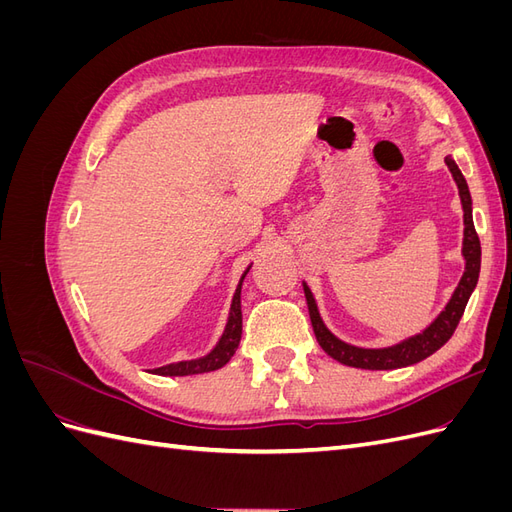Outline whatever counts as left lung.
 I'll list each match as a JSON object with an SVG mask.
<instances>
[{
  "instance_id": "1",
  "label": "left lung",
  "mask_w": 512,
  "mask_h": 512,
  "mask_svg": "<svg viewBox=\"0 0 512 512\" xmlns=\"http://www.w3.org/2000/svg\"><path fill=\"white\" fill-rule=\"evenodd\" d=\"M446 166L457 181L461 205H463V224H466V228H463V258H466V273H463L451 301H448L444 312L436 320H433L423 333H418V335L406 339V342H401L391 348L369 350V348H356V346L342 342V339H337L327 327H324V322L318 314L316 301H314V294L307 288V284H303L309 318H312V327H314L318 344L322 346L324 352L333 356L335 361L344 363L348 367H359V369H399V367H408V365H414L418 361L427 359V356L438 352L448 342V339L453 337L463 312H466L470 294L474 292L476 282H478L480 239L476 235L474 220H472V196L468 190V183H466V179H463L461 170L453 158H446Z\"/></svg>"
}]
</instances>
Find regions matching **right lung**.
Masks as SVG:
<instances>
[{
  "mask_svg": "<svg viewBox=\"0 0 512 512\" xmlns=\"http://www.w3.org/2000/svg\"><path fill=\"white\" fill-rule=\"evenodd\" d=\"M250 271V269H247ZM247 271L243 273L239 288L235 292V297H232V305H230V316H228V324H226V331L222 335V339L218 342L207 356L203 359H196V361H181V363H170L166 367H158L153 369V374L158 376H194V374H207V371H215L224 367L230 359L232 354L237 352L239 342H241V331H243V318H241V284L245 280Z\"/></svg>",
  "mask_w": 512,
  "mask_h": 512,
  "instance_id": "add662e5",
  "label": "right lung"
}]
</instances>
